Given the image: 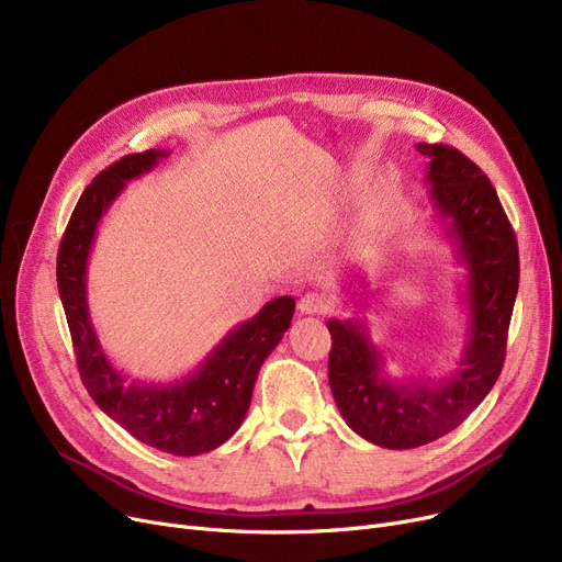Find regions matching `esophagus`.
Masks as SVG:
<instances>
[{
    "mask_svg": "<svg viewBox=\"0 0 562 562\" xmlns=\"http://www.w3.org/2000/svg\"><path fill=\"white\" fill-rule=\"evenodd\" d=\"M330 299L323 296V293H305L299 301V310L303 314H326L330 310Z\"/></svg>",
    "mask_w": 562,
    "mask_h": 562,
    "instance_id": "obj_1",
    "label": "esophagus"
}]
</instances>
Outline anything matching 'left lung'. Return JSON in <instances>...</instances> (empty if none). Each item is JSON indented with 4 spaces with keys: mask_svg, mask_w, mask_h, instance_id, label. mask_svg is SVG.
Instances as JSON below:
<instances>
[{
    "mask_svg": "<svg viewBox=\"0 0 562 562\" xmlns=\"http://www.w3.org/2000/svg\"><path fill=\"white\" fill-rule=\"evenodd\" d=\"M428 159L435 223L464 269L467 326L458 367L439 378H394L364 318H330L328 380L344 422L382 449H417L458 428L494 387L519 289L515 232L485 172L456 147L417 143ZM358 289L364 286L362 278ZM344 286L356 291V284ZM358 293H350V301Z\"/></svg>",
    "mask_w": 562,
    "mask_h": 562,
    "instance_id": "1",
    "label": "left lung"
}]
</instances>
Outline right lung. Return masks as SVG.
I'll list each match as a JSON object with an SVG mask.
<instances>
[{
	"instance_id": "obj_1",
	"label": "right lung",
	"mask_w": 562,
	"mask_h": 562,
	"mask_svg": "<svg viewBox=\"0 0 562 562\" xmlns=\"http://www.w3.org/2000/svg\"><path fill=\"white\" fill-rule=\"evenodd\" d=\"M170 150L127 155L102 170L81 193L56 259V282L83 387L98 407L143 445L170 456L214 451L241 428L263 360L291 326L296 301L266 303L232 328L195 371L172 382L127 380L104 352L86 299V271L102 218L140 175L155 170Z\"/></svg>"
}]
</instances>
